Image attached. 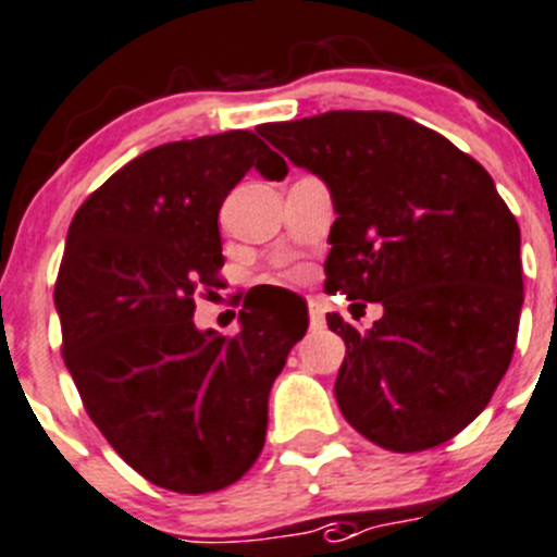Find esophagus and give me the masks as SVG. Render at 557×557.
Returning <instances> with one entry per match:
<instances>
[{"mask_svg": "<svg viewBox=\"0 0 557 557\" xmlns=\"http://www.w3.org/2000/svg\"><path fill=\"white\" fill-rule=\"evenodd\" d=\"M308 310H310V326H313V330H321V326H324V305H321L319 299H310Z\"/></svg>", "mask_w": 557, "mask_h": 557, "instance_id": "1", "label": "esophagus"}]
</instances>
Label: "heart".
I'll return each instance as SVG.
<instances>
[{"instance_id":"heart-1","label":"heart","mask_w":557,"mask_h":557,"mask_svg":"<svg viewBox=\"0 0 557 557\" xmlns=\"http://www.w3.org/2000/svg\"><path fill=\"white\" fill-rule=\"evenodd\" d=\"M302 274H305V269L294 267V269H285L283 277H285V280H302Z\"/></svg>"}]
</instances>
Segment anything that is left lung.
<instances>
[{
  "mask_svg": "<svg viewBox=\"0 0 557 557\" xmlns=\"http://www.w3.org/2000/svg\"><path fill=\"white\" fill-rule=\"evenodd\" d=\"M258 132L330 186L324 288L384 308L368 332L326 315L346 343L343 418L396 454L448 443L506 376L524 299L519 225L492 175L396 112L341 109Z\"/></svg>",
  "mask_w": 557,
  "mask_h": 557,
  "instance_id": "obj_1",
  "label": "left lung"
}]
</instances>
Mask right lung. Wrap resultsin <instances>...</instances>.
I'll list each match as a JSON object with an SVG mask.
<instances>
[{
	"mask_svg": "<svg viewBox=\"0 0 557 557\" xmlns=\"http://www.w3.org/2000/svg\"><path fill=\"white\" fill-rule=\"evenodd\" d=\"M252 168L288 173L242 128L137 156L82 202L57 274L62 360L87 414L128 467L178 495L225 490L255 465L269 389L308 330V308L267 305L238 313V335L191 321L225 263L220 208Z\"/></svg>",
	"mask_w": 557,
	"mask_h": 557,
	"instance_id": "obj_1",
	"label": "right lung"
}]
</instances>
